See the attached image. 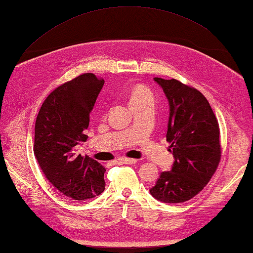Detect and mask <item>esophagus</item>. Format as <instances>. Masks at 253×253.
Listing matches in <instances>:
<instances>
[{"instance_id":"1","label":"esophagus","mask_w":253,"mask_h":253,"mask_svg":"<svg viewBox=\"0 0 253 253\" xmlns=\"http://www.w3.org/2000/svg\"><path fill=\"white\" fill-rule=\"evenodd\" d=\"M118 162L122 164H128V165H132L137 163V160L135 159H127V158H121L118 159Z\"/></svg>"}]
</instances>
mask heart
Returning <instances> with one entry per match:
<instances>
[{"mask_svg": "<svg viewBox=\"0 0 253 253\" xmlns=\"http://www.w3.org/2000/svg\"><path fill=\"white\" fill-rule=\"evenodd\" d=\"M150 102L154 103V94L152 91L144 87L142 84H137L133 87L130 92V104L131 103H143Z\"/></svg>", "mask_w": 253, "mask_h": 253, "instance_id": "heart-1", "label": "heart"}]
</instances>
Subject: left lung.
I'll return each mask as SVG.
<instances>
[{
	"mask_svg": "<svg viewBox=\"0 0 253 253\" xmlns=\"http://www.w3.org/2000/svg\"><path fill=\"white\" fill-rule=\"evenodd\" d=\"M169 104L166 140L173 153L170 170L162 171L150 193L164 203L190 200L200 192L221 160L219 128L200 91L176 79L155 77Z\"/></svg>",
	"mask_w": 253,
	"mask_h": 253,
	"instance_id": "1",
	"label": "left lung"
}]
</instances>
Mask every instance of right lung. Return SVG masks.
<instances>
[{
  "instance_id": "obj_1",
  "label": "right lung",
  "mask_w": 253,
  "mask_h": 253,
  "mask_svg": "<svg viewBox=\"0 0 253 253\" xmlns=\"http://www.w3.org/2000/svg\"><path fill=\"white\" fill-rule=\"evenodd\" d=\"M104 80L93 74L80 75L49 94L37 116L34 152L46 179L58 191L85 200L104 191L105 169L95 160L77 153L90 112Z\"/></svg>"
}]
</instances>
